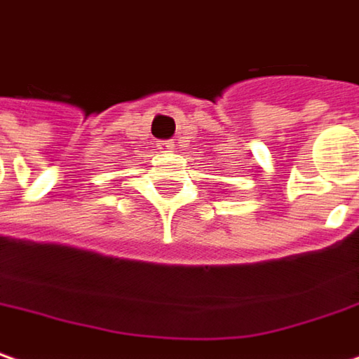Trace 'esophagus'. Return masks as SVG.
<instances>
[{
	"instance_id": "34e87169",
	"label": "esophagus",
	"mask_w": 359,
	"mask_h": 359,
	"mask_svg": "<svg viewBox=\"0 0 359 359\" xmlns=\"http://www.w3.org/2000/svg\"><path fill=\"white\" fill-rule=\"evenodd\" d=\"M160 150H166V152L175 150V142H172V140H164V142L160 144Z\"/></svg>"
}]
</instances>
